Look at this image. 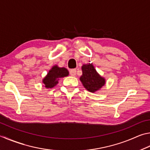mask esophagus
<instances>
[{
    "label": "esophagus",
    "mask_w": 150,
    "mask_h": 150,
    "mask_svg": "<svg viewBox=\"0 0 150 150\" xmlns=\"http://www.w3.org/2000/svg\"><path fill=\"white\" fill-rule=\"evenodd\" d=\"M76 74V70L72 69L70 70V76H74Z\"/></svg>",
    "instance_id": "obj_1"
}]
</instances>
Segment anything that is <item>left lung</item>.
Wrapping results in <instances>:
<instances>
[{"instance_id":"left-lung-1","label":"left lung","mask_w":150,"mask_h":150,"mask_svg":"<svg viewBox=\"0 0 150 150\" xmlns=\"http://www.w3.org/2000/svg\"><path fill=\"white\" fill-rule=\"evenodd\" d=\"M82 70V75L80 79L84 88L89 91L95 92L105 85V79L96 72L92 64H83Z\"/></svg>"}]
</instances>
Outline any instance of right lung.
Instances as JSON below:
<instances>
[{"label": "right lung", "mask_w": 150, "mask_h": 150, "mask_svg": "<svg viewBox=\"0 0 150 150\" xmlns=\"http://www.w3.org/2000/svg\"><path fill=\"white\" fill-rule=\"evenodd\" d=\"M68 71L65 68H59L57 66H54L44 78L43 82L47 88H53L58 83V80L60 78L67 76Z\"/></svg>", "instance_id": "obj_1"}]
</instances>
